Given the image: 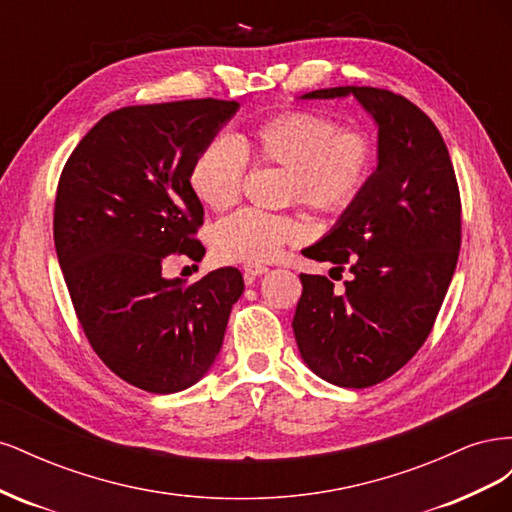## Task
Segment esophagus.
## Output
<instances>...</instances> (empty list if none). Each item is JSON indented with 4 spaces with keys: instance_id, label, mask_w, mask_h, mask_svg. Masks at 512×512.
<instances>
[{
    "instance_id": "esophagus-1",
    "label": "esophagus",
    "mask_w": 512,
    "mask_h": 512,
    "mask_svg": "<svg viewBox=\"0 0 512 512\" xmlns=\"http://www.w3.org/2000/svg\"><path fill=\"white\" fill-rule=\"evenodd\" d=\"M269 267L267 265H258V262H250V265H243V273H245V280L252 282L254 277L267 273Z\"/></svg>"
}]
</instances>
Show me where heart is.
I'll list each match as a JSON object with an SVG mask.
<instances>
[{"label": "heart", "mask_w": 512, "mask_h": 512, "mask_svg": "<svg viewBox=\"0 0 512 512\" xmlns=\"http://www.w3.org/2000/svg\"><path fill=\"white\" fill-rule=\"evenodd\" d=\"M247 160L286 170L284 200L322 215H342L367 190L378 164V141L361 128H344L322 111H284L260 121L237 141L215 138L190 166V188L209 209L224 211L239 200ZM305 224L290 213L241 209L211 230V252L218 262H269L286 243L301 241Z\"/></svg>", "instance_id": "1"}]
</instances>
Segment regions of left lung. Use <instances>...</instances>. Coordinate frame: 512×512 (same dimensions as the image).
<instances>
[{"label":"left lung","mask_w":512,"mask_h":512,"mask_svg":"<svg viewBox=\"0 0 512 512\" xmlns=\"http://www.w3.org/2000/svg\"><path fill=\"white\" fill-rule=\"evenodd\" d=\"M354 96L378 123V170L331 235L303 250L352 277L344 290L301 273L292 331L307 367L346 389H367L425 344L461 247L455 168L433 121L378 87H329L305 100Z\"/></svg>","instance_id":"obj_1"}]
</instances>
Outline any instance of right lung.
I'll list each match as a JSON object with an SVG mask.
<instances>
[{
  "mask_svg": "<svg viewBox=\"0 0 512 512\" xmlns=\"http://www.w3.org/2000/svg\"><path fill=\"white\" fill-rule=\"evenodd\" d=\"M237 108L215 98L123 106L61 170L53 239L76 318L102 363L147 393H177L207 374L243 292L235 267L194 284L162 275L170 256H205L188 175Z\"/></svg>",
  "mask_w": 512,
  "mask_h": 512,
  "instance_id": "right-lung-1",
  "label": "right lung"
}]
</instances>
